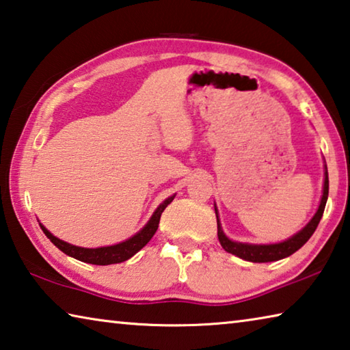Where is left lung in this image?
<instances>
[{
    "label": "left lung",
    "instance_id": "left-lung-1",
    "mask_svg": "<svg viewBox=\"0 0 350 350\" xmlns=\"http://www.w3.org/2000/svg\"><path fill=\"white\" fill-rule=\"evenodd\" d=\"M327 196H329V176H327V167H325V179H324L321 204H319L317 215L313 216L312 221L307 224L299 233H296L295 236H292V238L287 241L280 242V244H270V245L242 244V242L230 241L227 236L224 234L221 224H219V219H217L219 242H221V245L224 247L225 252L236 254V256H239L245 260H250V262H271V260H280L282 258H287V256H290V254H293L296 250H299V248L310 239V236L315 233L318 224L323 217L325 202H327ZM216 216H217V211H216Z\"/></svg>",
    "mask_w": 350,
    "mask_h": 350
}]
</instances>
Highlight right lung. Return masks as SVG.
<instances>
[{
    "mask_svg": "<svg viewBox=\"0 0 350 350\" xmlns=\"http://www.w3.org/2000/svg\"><path fill=\"white\" fill-rule=\"evenodd\" d=\"M173 199H174V196H171L165 200L163 204L159 205V208L154 211V215L150 219V222H148L137 234H134L133 238H129L125 242H120V244L111 245V247H100V248L75 247V245L68 244V242L55 238L54 234H51L49 232H47L43 225H40V227H41V230H43L47 238L51 239L52 244H54L57 248H60L63 253H66L68 256H72L75 259L81 260V262L94 264V265L117 264V262H123V260H126L131 256H134V254L137 253L140 248H144L148 242L151 241L154 233L157 232L159 221H161L163 210L167 208L168 204L173 202Z\"/></svg>",
    "mask_w": 350,
    "mask_h": 350,
    "instance_id": "right-lung-1",
    "label": "right lung"
}]
</instances>
